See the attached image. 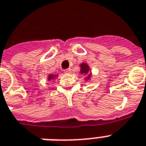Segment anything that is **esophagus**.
<instances>
[{
	"mask_svg": "<svg viewBox=\"0 0 146 146\" xmlns=\"http://www.w3.org/2000/svg\"><path fill=\"white\" fill-rule=\"evenodd\" d=\"M64 72L65 73H71V70L70 69H66L64 70Z\"/></svg>",
	"mask_w": 146,
	"mask_h": 146,
	"instance_id": "obj_1",
	"label": "esophagus"
}]
</instances>
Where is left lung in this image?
Returning <instances> with one entry per match:
<instances>
[{
	"label": "left lung",
	"instance_id": "1",
	"mask_svg": "<svg viewBox=\"0 0 146 146\" xmlns=\"http://www.w3.org/2000/svg\"><path fill=\"white\" fill-rule=\"evenodd\" d=\"M89 70H90V68H89V67L86 64L83 63L81 64L80 73H82V74H87V75H88V77H86V80L89 79V78H90V73H89Z\"/></svg>",
	"mask_w": 146,
	"mask_h": 146
}]
</instances>
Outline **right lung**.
<instances>
[{
    "instance_id": "add662e5",
    "label": "right lung",
    "mask_w": 146,
    "mask_h": 146,
    "mask_svg": "<svg viewBox=\"0 0 146 146\" xmlns=\"http://www.w3.org/2000/svg\"><path fill=\"white\" fill-rule=\"evenodd\" d=\"M54 76H53V75H50V76H49V77H48V79H49V80H50V79H54Z\"/></svg>"
}]
</instances>
